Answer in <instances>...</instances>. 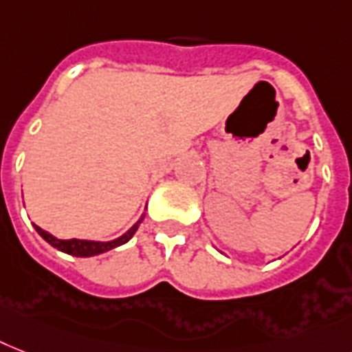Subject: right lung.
<instances>
[{
    "mask_svg": "<svg viewBox=\"0 0 352 352\" xmlns=\"http://www.w3.org/2000/svg\"><path fill=\"white\" fill-rule=\"evenodd\" d=\"M139 224H141V221L137 222V224H133V228H131L130 231H126L124 235L119 236V239H116V241H111V242L77 241V239H70V241H59V239L52 236L50 233H47V231H43L41 228H37V226H34V228H36L37 233H39V235H41L43 239L48 242V244L54 245L56 250L63 251V253H68V255H74V256H94V255H101V253H107V251L113 250V248H117V245L126 244L131 236H133V233L137 231Z\"/></svg>",
    "mask_w": 352,
    "mask_h": 352,
    "instance_id": "obj_1",
    "label": "right lung"
}]
</instances>
